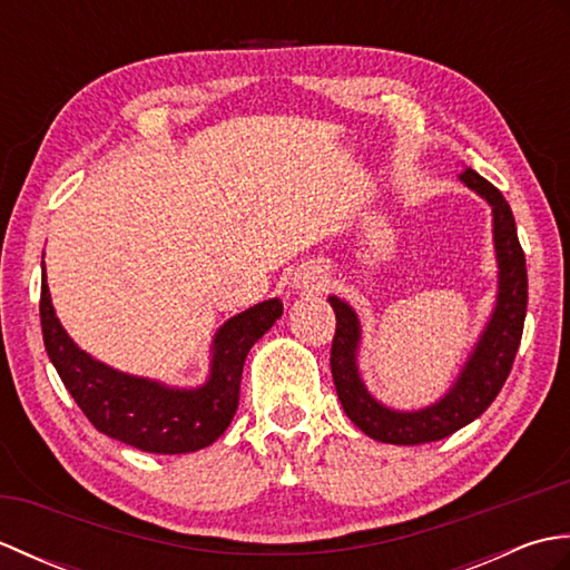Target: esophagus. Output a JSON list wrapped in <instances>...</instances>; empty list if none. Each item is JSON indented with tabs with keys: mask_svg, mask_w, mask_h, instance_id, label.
I'll return each mask as SVG.
<instances>
[{
	"mask_svg": "<svg viewBox=\"0 0 570 570\" xmlns=\"http://www.w3.org/2000/svg\"><path fill=\"white\" fill-rule=\"evenodd\" d=\"M323 282H325V276L318 272H306V274H301L298 276V282H296V286L298 288H304V292H318V288L323 286Z\"/></svg>",
	"mask_w": 570,
	"mask_h": 570,
	"instance_id": "34e87169",
	"label": "esophagus"
}]
</instances>
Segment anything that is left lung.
I'll list each match as a JSON object with an SVG mask.
<instances>
[{"instance_id":"1","label":"left lung","mask_w":570,"mask_h":570,"mask_svg":"<svg viewBox=\"0 0 570 570\" xmlns=\"http://www.w3.org/2000/svg\"><path fill=\"white\" fill-rule=\"evenodd\" d=\"M460 180L492 208L498 298H494L490 321L482 328L463 370L458 372L451 390L439 402L416 411H399L374 399L360 377L357 350L362 328L357 313L343 298L328 296V304L333 306L337 321L331 350V372L337 399H341L347 419L374 441L419 445L441 441L458 429L468 426L500 394L502 384L510 377L519 341H522L527 318V262L517 237L510 203L472 168H465L460 174Z\"/></svg>"}]
</instances>
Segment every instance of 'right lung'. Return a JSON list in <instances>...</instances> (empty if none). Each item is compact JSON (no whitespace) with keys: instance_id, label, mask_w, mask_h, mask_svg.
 <instances>
[{"instance_id":"1","label":"right lung","mask_w":570,"mask_h":570,"mask_svg":"<svg viewBox=\"0 0 570 570\" xmlns=\"http://www.w3.org/2000/svg\"><path fill=\"white\" fill-rule=\"evenodd\" d=\"M39 308L48 357L92 426L159 455L193 453L220 439L239 404L247 353L284 313L282 301L269 298L227 318L213 337L208 380L171 386L119 372L72 343L53 311L43 262Z\"/></svg>"}]
</instances>
